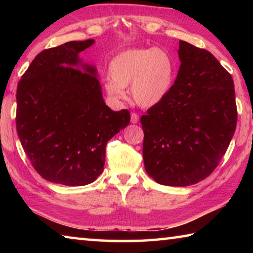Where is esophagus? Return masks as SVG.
Listing matches in <instances>:
<instances>
[{"label": "esophagus", "mask_w": 253, "mask_h": 253, "mask_svg": "<svg viewBox=\"0 0 253 253\" xmlns=\"http://www.w3.org/2000/svg\"><path fill=\"white\" fill-rule=\"evenodd\" d=\"M138 121H139L138 115L135 114V113H132V114L130 115V122H131L132 124H137V123H138Z\"/></svg>", "instance_id": "esophagus-1"}]
</instances>
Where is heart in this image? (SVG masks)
I'll return each mask as SVG.
<instances>
[{"label": "heart", "mask_w": 253, "mask_h": 253, "mask_svg": "<svg viewBox=\"0 0 253 253\" xmlns=\"http://www.w3.org/2000/svg\"><path fill=\"white\" fill-rule=\"evenodd\" d=\"M109 76L105 89L110 97L124 99L125 88L131 85L136 104L149 108L169 95L174 79V63L162 49H129L113 58Z\"/></svg>", "instance_id": "heart-1"}]
</instances>
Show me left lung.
Returning <instances> with one entry per match:
<instances>
[{
  "label": "left lung",
  "instance_id": "left-lung-1",
  "mask_svg": "<svg viewBox=\"0 0 253 253\" xmlns=\"http://www.w3.org/2000/svg\"><path fill=\"white\" fill-rule=\"evenodd\" d=\"M178 57L169 95L140 118L145 169L168 186L207 178L228 149L238 119L232 76L215 57L181 40Z\"/></svg>",
  "mask_w": 253,
  "mask_h": 253
}]
</instances>
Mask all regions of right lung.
Here are the masks:
<instances>
[{"instance_id": "right-lung-1", "label": "right lung", "mask_w": 253, "mask_h": 253, "mask_svg": "<svg viewBox=\"0 0 253 253\" xmlns=\"http://www.w3.org/2000/svg\"><path fill=\"white\" fill-rule=\"evenodd\" d=\"M95 40L70 41L33 59L16 90V130L34 169L68 186L92 183L104 170L106 145L130 123L127 109L105 104L93 66L81 51Z\"/></svg>"}]
</instances>
